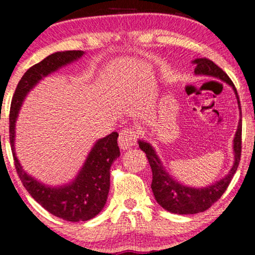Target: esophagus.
<instances>
[{
	"label": "esophagus",
	"mask_w": 255,
	"mask_h": 255,
	"mask_svg": "<svg viewBox=\"0 0 255 255\" xmlns=\"http://www.w3.org/2000/svg\"><path fill=\"white\" fill-rule=\"evenodd\" d=\"M135 144V133L131 128H124L118 137V145L122 149H128Z\"/></svg>",
	"instance_id": "34e87169"
}]
</instances>
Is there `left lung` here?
Returning a JSON list of instances; mask_svg holds the SVG:
<instances>
[{
	"mask_svg": "<svg viewBox=\"0 0 255 255\" xmlns=\"http://www.w3.org/2000/svg\"><path fill=\"white\" fill-rule=\"evenodd\" d=\"M194 64H196V68L194 71L195 75L209 76V78L221 80L222 82L231 87L236 95L237 103H238L239 114L242 116V108H240L238 93H237L236 87L228 74L209 59H196ZM138 144L140 149L146 153L149 166H151L153 175L151 188L155 201L158 202L160 207L172 212V214H198V212L207 210L221 198L237 172L240 161V154H242V118L238 122V128H237L235 138H233V165L231 169L221 180L215 181L214 183L208 184L205 187L196 188L181 183L180 181H177L175 177H173L167 172L161 159L156 154V151L152 144H149L144 139H138Z\"/></svg>",
	"mask_w": 255,
	"mask_h": 255,
	"instance_id": "8db88e82",
	"label": "left lung"
}]
</instances>
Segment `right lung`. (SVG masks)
I'll return each mask as SVG.
<instances>
[{
  "label": "right lung",
  "instance_id": "obj_1",
  "mask_svg": "<svg viewBox=\"0 0 255 255\" xmlns=\"http://www.w3.org/2000/svg\"><path fill=\"white\" fill-rule=\"evenodd\" d=\"M83 51H61L52 53L27 69L17 85L10 108V145L16 170L31 196L50 214L67 222H86L99 215L107 203L110 189V167L120 156L118 133L99 139L93 145L74 179L61 186L45 184L23 169L15 151L16 121L27 94L44 78L72 62L78 61Z\"/></svg>",
  "mask_w": 255,
  "mask_h": 255
}]
</instances>
